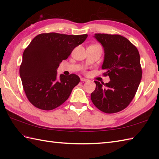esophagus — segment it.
I'll list each match as a JSON object with an SVG mask.
<instances>
[{"label": "esophagus", "instance_id": "obj_1", "mask_svg": "<svg viewBox=\"0 0 159 159\" xmlns=\"http://www.w3.org/2000/svg\"><path fill=\"white\" fill-rule=\"evenodd\" d=\"M80 80H81V81H87V79H85V78H81V79H80Z\"/></svg>", "mask_w": 159, "mask_h": 159}]
</instances>
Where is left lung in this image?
<instances>
[{"instance_id": "8db88e82", "label": "left lung", "mask_w": 159, "mask_h": 159, "mask_svg": "<svg viewBox=\"0 0 159 159\" xmlns=\"http://www.w3.org/2000/svg\"><path fill=\"white\" fill-rule=\"evenodd\" d=\"M95 38L102 45L104 59L103 74L110 81L96 87L91 99L98 109L107 113H114L126 108L133 100L139 87L142 70L137 48L129 40L120 35L96 33Z\"/></svg>"}]
</instances>
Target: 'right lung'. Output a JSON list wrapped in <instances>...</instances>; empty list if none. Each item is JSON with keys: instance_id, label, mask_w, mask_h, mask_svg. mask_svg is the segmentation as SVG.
Wrapping results in <instances>:
<instances>
[{"instance_id": "add662e5", "label": "right lung", "mask_w": 159, "mask_h": 159, "mask_svg": "<svg viewBox=\"0 0 159 159\" xmlns=\"http://www.w3.org/2000/svg\"><path fill=\"white\" fill-rule=\"evenodd\" d=\"M87 34L68 35L57 33L35 37L22 55L20 66L23 89L29 102L39 109L52 110L66 101L80 82L76 74H61L57 70L63 60L85 41Z\"/></svg>"}]
</instances>
